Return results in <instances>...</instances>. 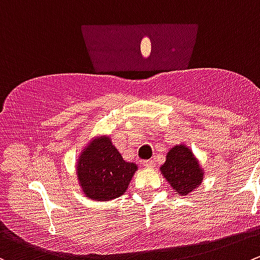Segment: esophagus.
<instances>
[{"instance_id": "esophagus-1", "label": "esophagus", "mask_w": 260, "mask_h": 260, "mask_svg": "<svg viewBox=\"0 0 260 260\" xmlns=\"http://www.w3.org/2000/svg\"><path fill=\"white\" fill-rule=\"evenodd\" d=\"M143 166H144V167H147V169H153V167L155 166V163H154V160L147 159V160H144V162H143Z\"/></svg>"}]
</instances>
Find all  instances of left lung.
<instances>
[{
  "label": "left lung",
  "mask_w": 260,
  "mask_h": 260,
  "mask_svg": "<svg viewBox=\"0 0 260 260\" xmlns=\"http://www.w3.org/2000/svg\"><path fill=\"white\" fill-rule=\"evenodd\" d=\"M159 170L176 194L181 197L191 194L204 179L199 162L184 144L176 145L167 152L166 162Z\"/></svg>",
  "instance_id": "1"
}]
</instances>
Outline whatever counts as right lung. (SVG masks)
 I'll return each instance as SVG.
<instances>
[{"label": "right lung", "mask_w": 260, "mask_h": 260, "mask_svg": "<svg viewBox=\"0 0 260 260\" xmlns=\"http://www.w3.org/2000/svg\"><path fill=\"white\" fill-rule=\"evenodd\" d=\"M138 166L126 162L108 137L91 140L76 166L79 184L86 198L107 202L127 190Z\"/></svg>", "instance_id": "right-lung-1"}]
</instances>
